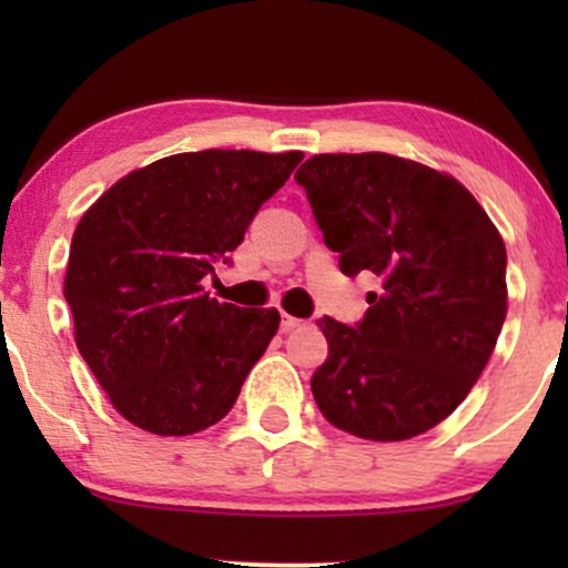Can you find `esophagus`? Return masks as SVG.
Returning a JSON list of instances; mask_svg holds the SVG:
<instances>
[{"instance_id":"34e87169","label":"esophagus","mask_w":568,"mask_h":568,"mask_svg":"<svg viewBox=\"0 0 568 568\" xmlns=\"http://www.w3.org/2000/svg\"><path fill=\"white\" fill-rule=\"evenodd\" d=\"M298 325H302V321H298V317H291V315H283V321H280V328H283L285 334L293 328H298Z\"/></svg>"}]
</instances>
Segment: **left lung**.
Listing matches in <instances>:
<instances>
[{
    "label": "left lung",
    "mask_w": 568,
    "mask_h": 568,
    "mask_svg": "<svg viewBox=\"0 0 568 568\" xmlns=\"http://www.w3.org/2000/svg\"><path fill=\"white\" fill-rule=\"evenodd\" d=\"M347 277L374 272L363 321L323 317L312 395L331 425L408 440L465 400L507 315V251L452 175L382 152L315 154L296 173Z\"/></svg>",
    "instance_id": "obj_1"
}]
</instances>
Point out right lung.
Instances as JSON below:
<instances>
[{
	"label": "right lung",
	"mask_w": 568,
	"mask_h": 568,
	"mask_svg": "<svg viewBox=\"0 0 568 568\" xmlns=\"http://www.w3.org/2000/svg\"><path fill=\"white\" fill-rule=\"evenodd\" d=\"M302 158L173 154L116 181L77 224L63 283L77 349L135 427L192 435L230 414L280 315L221 304L202 277L230 264Z\"/></svg>",
	"instance_id": "add662e5"
}]
</instances>
